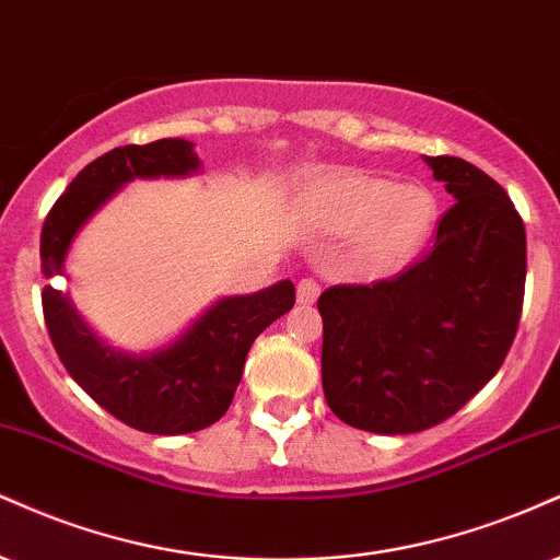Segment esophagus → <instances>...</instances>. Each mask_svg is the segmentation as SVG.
<instances>
[{
  "label": "esophagus",
  "mask_w": 560,
  "mask_h": 560,
  "mask_svg": "<svg viewBox=\"0 0 560 560\" xmlns=\"http://www.w3.org/2000/svg\"><path fill=\"white\" fill-rule=\"evenodd\" d=\"M319 291H322V288H319L317 280H314V278H301L299 285H295V299H299V304L308 306V304H314V301H317Z\"/></svg>",
  "instance_id": "1"
}]
</instances>
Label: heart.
I'll return each mask as SVG.
<instances>
[{
	"label": "heart",
	"instance_id": "b5f03b06",
	"mask_svg": "<svg viewBox=\"0 0 560 560\" xmlns=\"http://www.w3.org/2000/svg\"><path fill=\"white\" fill-rule=\"evenodd\" d=\"M319 228L332 235L357 234L353 256L366 272H390L422 248L438 217V201L424 186L361 170H338L312 188Z\"/></svg>",
	"mask_w": 560,
	"mask_h": 560
}]
</instances>
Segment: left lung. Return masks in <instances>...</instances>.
Wrapping results in <instances>:
<instances>
[{"label":"left lung","mask_w":560,"mask_h":560,"mask_svg":"<svg viewBox=\"0 0 560 560\" xmlns=\"http://www.w3.org/2000/svg\"><path fill=\"white\" fill-rule=\"evenodd\" d=\"M456 203L435 243L396 278L319 295L322 387L340 422L409 435L453 417L511 351L527 233L514 201L458 156H427Z\"/></svg>","instance_id":"obj_1"}]
</instances>
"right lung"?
<instances>
[{
  "label": "right lung",
  "mask_w": 560,
  "mask_h": 560,
  "mask_svg": "<svg viewBox=\"0 0 560 560\" xmlns=\"http://www.w3.org/2000/svg\"><path fill=\"white\" fill-rule=\"evenodd\" d=\"M199 170L194 143L162 138L117 147L85 164L55 201L42 228V272L62 275L65 256L83 222L133 177H175ZM44 319L65 370L91 398L133 430L186 435L214 424L230 409L248 348L275 319L291 312L295 288L282 280L267 291L222 299L164 351L128 357L102 346L72 308L68 293L44 285Z\"/></svg>",
  "instance_id": "add662e5"
}]
</instances>
